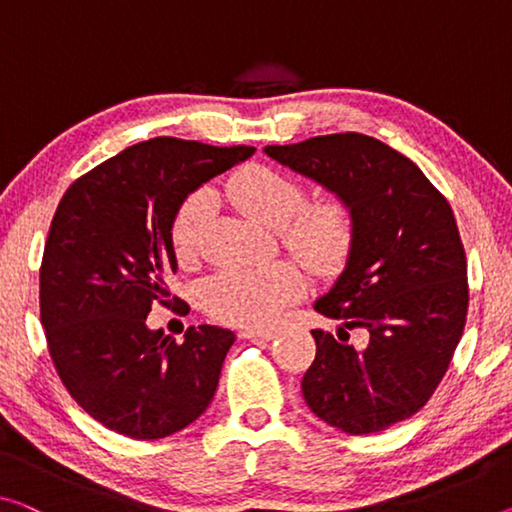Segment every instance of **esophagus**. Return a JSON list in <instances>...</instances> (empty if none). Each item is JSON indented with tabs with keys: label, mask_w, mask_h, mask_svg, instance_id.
Instances as JSON below:
<instances>
[{
	"label": "esophagus",
	"mask_w": 512,
	"mask_h": 512,
	"mask_svg": "<svg viewBox=\"0 0 512 512\" xmlns=\"http://www.w3.org/2000/svg\"><path fill=\"white\" fill-rule=\"evenodd\" d=\"M274 336H277L274 329H245V332H240V338H251V341H272Z\"/></svg>",
	"instance_id": "1"
}]
</instances>
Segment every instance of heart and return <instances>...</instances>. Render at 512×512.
Returning <instances> with one entry per match:
<instances>
[{
  "mask_svg": "<svg viewBox=\"0 0 512 512\" xmlns=\"http://www.w3.org/2000/svg\"><path fill=\"white\" fill-rule=\"evenodd\" d=\"M235 206L258 224L279 229L281 242L318 274H332L348 261L355 240V217L341 199L306 203L300 180L267 167L249 164L231 178ZM212 208L210 190L187 196L171 222V247L180 263L199 256L203 229ZM304 290L300 270L290 263L231 267L203 283L201 300L212 318L235 327H267Z\"/></svg>",
  "mask_w": 512,
  "mask_h": 512,
  "instance_id": "1",
  "label": "heart"
}]
</instances>
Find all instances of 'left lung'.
I'll return each mask as SVG.
<instances>
[{"mask_svg": "<svg viewBox=\"0 0 512 512\" xmlns=\"http://www.w3.org/2000/svg\"><path fill=\"white\" fill-rule=\"evenodd\" d=\"M283 167L348 203L355 240L334 286L313 309L341 320L313 329L302 377L311 412L348 435L387 430L428 403L467 320V256L453 210L405 155L359 132L265 146ZM364 328L369 343H347Z\"/></svg>", "mask_w": 512, "mask_h": 512, "instance_id": "8db88e82", "label": "left lung"}]
</instances>
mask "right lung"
I'll use <instances>...</instances> for the list:
<instances>
[{"label": "right lung", "instance_id": "right-lung-1", "mask_svg": "<svg viewBox=\"0 0 512 512\" xmlns=\"http://www.w3.org/2000/svg\"><path fill=\"white\" fill-rule=\"evenodd\" d=\"M254 151L155 137L98 164L59 201L41 263V322L64 387L105 428L162 439L208 410L235 334L199 325L176 343L146 316L155 302L171 304L176 210Z\"/></svg>", "mask_w": 512, "mask_h": 512}]
</instances>
